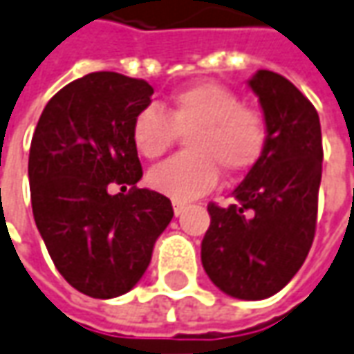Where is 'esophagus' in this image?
I'll use <instances>...</instances> for the list:
<instances>
[{"instance_id":"obj_1","label":"esophagus","mask_w":354,"mask_h":354,"mask_svg":"<svg viewBox=\"0 0 354 354\" xmlns=\"http://www.w3.org/2000/svg\"><path fill=\"white\" fill-rule=\"evenodd\" d=\"M185 208H187V206L183 205V203H177V201L173 203V212H175V216H181L183 212H185Z\"/></svg>"}]
</instances>
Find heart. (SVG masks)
<instances>
[{
  "mask_svg": "<svg viewBox=\"0 0 354 354\" xmlns=\"http://www.w3.org/2000/svg\"><path fill=\"white\" fill-rule=\"evenodd\" d=\"M187 138V153L151 169L148 183L158 193L187 203L212 191L218 169L234 177L253 169L269 144V127L259 111L243 106L238 93L220 83L203 82L169 97L165 113L142 109L132 122L140 156L158 160Z\"/></svg>",
  "mask_w": 354,
  "mask_h": 354,
  "instance_id": "heart-1",
  "label": "heart"
}]
</instances>
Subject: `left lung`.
<instances>
[{"mask_svg":"<svg viewBox=\"0 0 354 354\" xmlns=\"http://www.w3.org/2000/svg\"><path fill=\"white\" fill-rule=\"evenodd\" d=\"M249 87L263 106L269 144L234 189L236 203L208 205L201 259L222 292L263 300L290 282L312 248L324 148L317 111L294 83L259 70Z\"/></svg>","mask_w":354,"mask_h":354,"instance_id":"obj_1","label":"left lung"}]
</instances>
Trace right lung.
I'll use <instances>...</instances> for the list:
<instances>
[{"label":"right lung","instance_id":"1","mask_svg":"<svg viewBox=\"0 0 354 354\" xmlns=\"http://www.w3.org/2000/svg\"><path fill=\"white\" fill-rule=\"evenodd\" d=\"M151 95L144 80L87 73L50 99L32 134L35 222L62 277L91 298L134 288L173 218L167 196L136 187L142 165L132 122ZM113 182L122 194L108 193Z\"/></svg>","mask_w":354,"mask_h":354}]
</instances>
